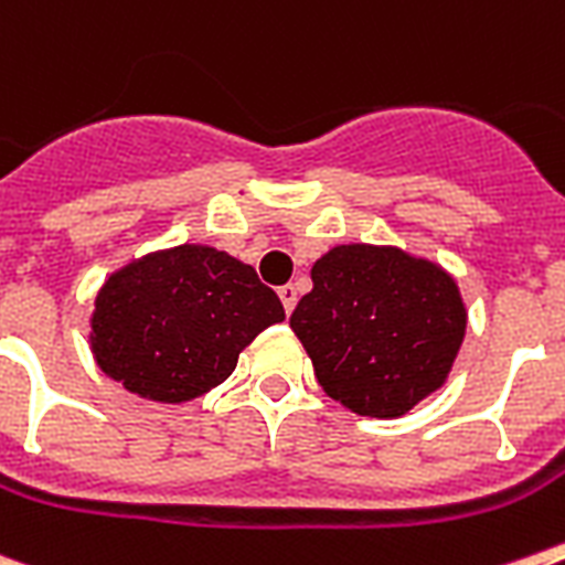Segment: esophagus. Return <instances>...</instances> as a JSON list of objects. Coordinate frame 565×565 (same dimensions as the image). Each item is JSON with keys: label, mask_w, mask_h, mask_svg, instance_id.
<instances>
[{"label": "esophagus", "mask_w": 565, "mask_h": 565, "mask_svg": "<svg viewBox=\"0 0 565 565\" xmlns=\"http://www.w3.org/2000/svg\"><path fill=\"white\" fill-rule=\"evenodd\" d=\"M278 298H281L284 310H287V316H290V312L296 310V301H298L296 287H292V284H284V287H278Z\"/></svg>", "instance_id": "esophagus-1"}]
</instances>
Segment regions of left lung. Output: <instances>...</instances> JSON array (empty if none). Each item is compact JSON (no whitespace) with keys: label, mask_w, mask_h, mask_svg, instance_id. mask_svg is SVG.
I'll return each mask as SVG.
<instances>
[{"label":"left lung","mask_w":565,"mask_h":565,"mask_svg":"<svg viewBox=\"0 0 565 565\" xmlns=\"http://www.w3.org/2000/svg\"><path fill=\"white\" fill-rule=\"evenodd\" d=\"M290 316L327 396L353 414H407L451 373L468 312L457 281L396 246H333Z\"/></svg>","instance_id":"8db88e82"}]
</instances>
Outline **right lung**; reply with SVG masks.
<instances>
[{"instance_id":"obj_1","label":"right lung","mask_w":565,"mask_h":565,"mask_svg":"<svg viewBox=\"0 0 565 565\" xmlns=\"http://www.w3.org/2000/svg\"><path fill=\"white\" fill-rule=\"evenodd\" d=\"M284 321L281 298L212 246L183 244L114 273L97 292L99 371L151 402H189L221 385L238 353Z\"/></svg>"}]
</instances>
